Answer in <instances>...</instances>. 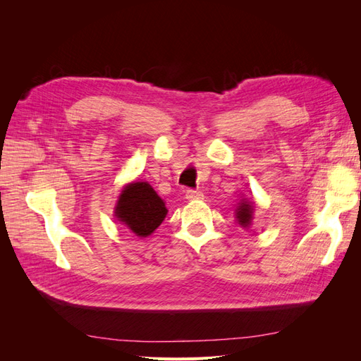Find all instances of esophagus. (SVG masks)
<instances>
[{
    "label": "esophagus",
    "mask_w": 361,
    "mask_h": 361,
    "mask_svg": "<svg viewBox=\"0 0 361 361\" xmlns=\"http://www.w3.org/2000/svg\"><path fill=\"white\" fill-rule=\"evenodd\" d=\"M187 199L188 200H200L203 199V192L202 191H197V190H187Z\"/></svg>",
    "instance_id": "esophagus-1"
}]
</instances>
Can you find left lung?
<instances>
[{
  "instance_id": "obj_1",
  "label": "left lung",
  "mask_w": 361,
  "mask_h": 361,
  "mask_svg": "<svg viewBox=\"0 0 361 361\" xmlns=\"http://www.w3.org/2000/svg\"><path fill=\"white\" fill-rule=\"evenodd\" d=\"M236 220L243 227H248L253 220V206L248 202H241L236 209Z\"/></svg>"
}]
</instances>
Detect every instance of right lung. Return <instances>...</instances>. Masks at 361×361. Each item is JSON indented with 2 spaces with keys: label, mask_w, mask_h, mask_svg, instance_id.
Returning <instances> with one entry per match:
<instances>
[{
  "label": "right lung",
  "mask_w": 361,
  "mask_h": 361,
  "mask_svg": "<svg viewBox=\"0 0 361 361\" xmlns=\"http://www.w3.org/2000/svg\"><path fill=\"white\" fill-rule=\"evenodd\" d=\"M114 215L133 233L146 238L164 221L167 207L147 182H133L120 194Z\"/></svg>",
  "instance_id": "obj_1"
}]
</instances>
